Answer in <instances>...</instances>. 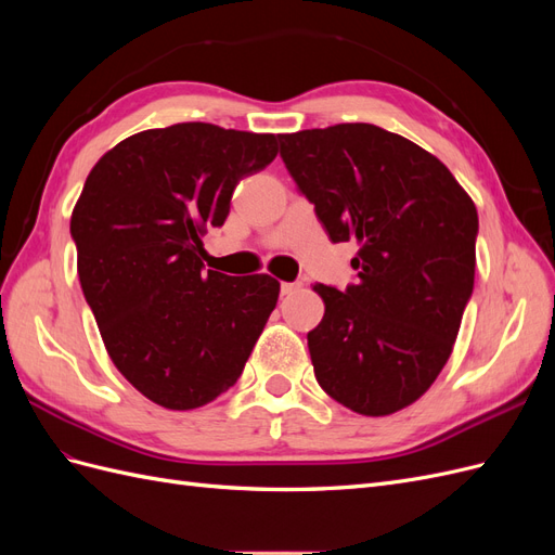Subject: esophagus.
Returning <instances> with one entry per match:
<instances>
[{"label": "esophagus", "instance_id": "obj_1", "mask_svg": "<svg viewBox=\"0 0 555 555\" xmlns=\"http://www.w3.org/2000/svg\"><path fill=\"white\" fill-rule=\"evenodd\" d=\"M298 289H300V282H282L280 284V294L282 296H289V294H294Z\"/></svg>", "mask_w": 555, "mask_h": 555}]
</instances>
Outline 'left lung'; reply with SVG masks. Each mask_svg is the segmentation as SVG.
<instances>
[{"label": "left lung", "mask_w": 555, "mask_h": 555, "mask_svg": "<svg viewBox=\"0 0 555 555\" xmlns=\"http://www.w3.org/2000/svg\"><path fill=\"white\" fill-rule=\"evenodd\" d=\"M280 157L333 243L357 241V282L317 284L308 333L319 386L365 416L428 391L475 287L477 208L424 147L365 122L282 133Z\"/></svg>", "instance_id": "8db88e82"}]
</instances>
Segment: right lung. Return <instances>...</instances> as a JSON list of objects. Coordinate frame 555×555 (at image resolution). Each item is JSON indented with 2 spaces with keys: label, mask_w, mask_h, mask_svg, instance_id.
Masks as SVG:
<instances>
[{
  "label": "right lung",
  "mask_w": 555,
  "mask_h": 555,
  "mask_svg": "<svg viewBox=\"0 0 555 555\" xmlns=\"http://www.w3.org/2000/svg\"><path fill=\"white\" fill-rule=\"evenodd\" d=\"M278 155L273 133L180 122L117 143L72 215L82 294L127 382L194 410L238 382L271 317V275L204 273L201 233L222 227L236 184Z\"/></svg>",
  "instance_id": "obj_1"
}]
</instances>
